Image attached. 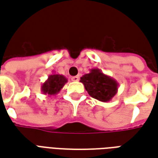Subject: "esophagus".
Returning a JSON list of instances; mask_svg holds the SVG:
<instances>
[{
	"mask_svg": "<svg viewBox=\"0 0 158 158\" xmlns=\"http://www.w3.org/2000/svg\"><path fill=\"white\" fill-rule=\"evenodd\" d=\"M71 79H72V81H73V82H78L79 80V76H73V77L71 78Z\"/></svg>",
	"mask_w": 158,
	"mask_h": 158,
	"instance_id": "1",
	"label": "esophagus"
}]
</instances>
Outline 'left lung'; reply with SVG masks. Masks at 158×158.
Returning a JSON list of instances; mask_svg holds the SVG:
<instances>
[{
	"label": "left lung",
	"mask_w": 158,
	"mask_h": 158,
	"mask_svg": "<svg viewBox=\"0 0 158 158\" xmlns=\"http://www.w3.org/2000/svg\"><path fill=\"white\" fill-rule=\"evenodd\" d=\"M80 82L93 98L102 102H107L113 99L118 92V83L112 77L103 73L99 69H90L80 78Z\"/></svg>",
	"instance_id": "8db88e82"
}]
</instances>
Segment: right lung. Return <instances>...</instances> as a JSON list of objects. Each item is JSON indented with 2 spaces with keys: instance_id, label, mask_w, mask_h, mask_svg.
I'll return each instance as SVG.
<instances>
[{
  "instance_id": "obj_1",
  "label": "right lung",
  "mask_w": 158,
  "mask_h": 158,
  "mask_svg": "<svg viewBox=\"0 0 158 158\" xmlns=\"http://www.w3.org/2000/svg\"><path fill=\"white\" fill-rule=\"evenodd\" d=\"M67 82L68 79L65 76L58 73H52L42 84L40 88L41 92L47 96H56L63 88Z\"/></svg>"
}]
</instances>
